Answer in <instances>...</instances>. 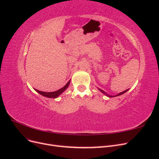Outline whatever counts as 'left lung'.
<instances>
[{"instance_id":"1","label":"left lung","mask_w":159,"mask_h":159,"mask_svg":"<svg viewBox=\"0 0 159 159\" xmlns=\"http://www.w3.org/2000/svg\"><path fill=\"white\" fill-rule=\"evenodd\" d=\"M98 89L101 91V92L102 93H103L104 95H107V97H109V98H113V97H116V96H119V95H122V94H123V93H125V92H127V91L129 90V89H127V90H125V91H122V92H121V93H118L117 95H109V94H107L106 92H105V91H104L103 90H102V89H99V88H98Z\"/></svg>"}]
</instances>
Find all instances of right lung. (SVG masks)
Listing matches in <instances>:
<instances>
[{"mask_svg": "<svg viewBox=\"0 0 159 159\" xmlns=\"http://www.w3.org/2000/svg\"><path fill=\"white\" fill-rule=\"evenodd\" d=\"M70 84V80L64 86L63 88L58 89V90H57L56 91H52V92H44V91H41L38 90V89H35V90L38 93H40V95L44 96V97L49 98H58L59 96L69 87Z\"/></svg>", "mask_w": 159, "mask_h": 159, "instance_id": "right-lung-1", "label": "right lung"}]
</instances>
